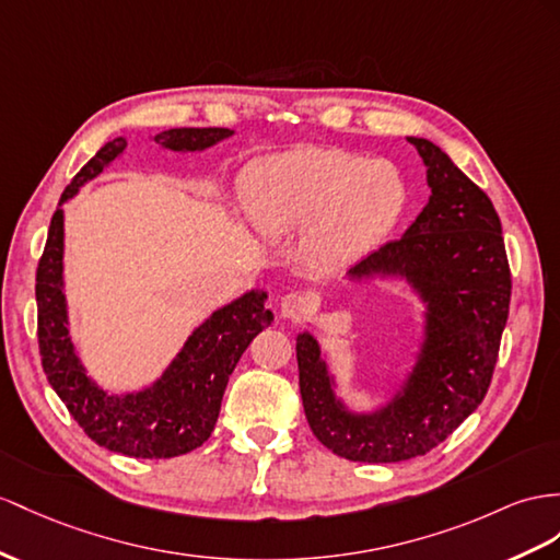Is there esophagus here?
Masks as SVG:
<instances>
[{"label": "esophagus", "instance_id": "obj_1", "mask_svg": "<svg viewBox=\"0 0 560 560\" xmlns=\"http://www.w3.org/2000/svg\"><path fill=\"white\" fill-rule=\"evenodd\" d=\"M310 310H312V303H310V298L303 293H285L281 298V314L293 322L305 319Z\"/></svg>", "mask_w": 560, "mask_h": 560}]
</instances>
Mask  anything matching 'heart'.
<instances>
[{"label": "heart", "mask_w": 560, "mask_h": 560, "mask_svg": "<svg viewBox=\"0 0 560 560\" xmlns=\"http://www.w3.org/2000/svg\"><path fill=\"white\" fill-rule=\"evenodd\" d=\"M407 198V182L390 161L305 147L255 163L243 206L265 238L303 232L314 260L346 265L393 232Z\"/></svg>", "instance_id": "obj_1"}]
</instances>
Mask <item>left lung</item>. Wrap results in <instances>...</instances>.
I'll return each mask as SVG.
<instances>
[{"label": "left lung", "instance_id": "8db88e82", "mask_svg": "<svg viewBox=\"0 0 560 560\" xmlns=\"http://www.w3.org/2000/svg\"><path fill=\"white\" fill-rule=\"evenodd\" d=\"M425 165L430 198L402 238L357 262L348 277L405 279L425 303L423 342L388 405L354 413L340 402L312 334L295 342L300 395L312 433L362 464L423 456L447 440L490 388L509 319L511 269L492 200L433 141L407 137Z\"/></svg>", "mask_w": 560, "mask_h": 560}]
</instances>
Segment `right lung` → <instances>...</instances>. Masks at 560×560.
<instances>
[{"mask_svg":"<svg viewBox=\"0 0 560 560\" xmlns=\"http://www.w3.org/2000/svg\"><path fill=\"white\" fill-rule=\"evenodd\" d=\"M232 135L226 127H175L155 135L153 141L186 153L206 151ZM125 147V137L104 143L66 186L54 212L47 246L37 265V340L42 369L51 388L96 444L135 458H172L200 447L210 438L229 376L250 340L275 322V314L265 307V291L243 293L234 303L212 312L184 342L163 376L139 393H108L88 376L68 331L61 206L82 184L102 175Z\"/></svg>","mask_w":560,"mask_h":560,"instance_id":"right-lung-1","label":"right lung"}]
</instances>
